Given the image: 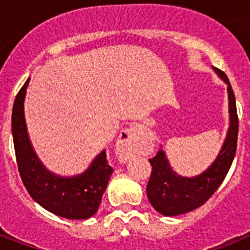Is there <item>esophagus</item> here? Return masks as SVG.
Returning <instances> with one entry per match:
<instances>
[{
    "label": "esophagus",
    "instance_id": "esophagus-1",
    "mask_svg": "<svg viewBox=\"0 0 250 250\" xmlns=\"http://www.w3.org/2000/svg\"><path fill=\"white\" fill-rule=\"evenodd\" d=\"M143 132H144V129L140 125H132L121 132L120 138L118 139V144H116L121 158L130 159L139 151Z\"/></svg>",
    "mask_w": 250,
    "mask_h": 250
}]
</instances>
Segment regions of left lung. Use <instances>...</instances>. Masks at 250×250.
Listing matches in <instances>:
<instances>
[{"label":"left lung","instance_id":"1","mask_svg":"<svg viewBox=\"0 0 250 250\" xmlns=\"http://www.w3.org/2000/svg\"><path fill=\"white\" fill-rule=\"evenodd\" d=\"M215 72L228 83L229 112L230 127L225 143L211 167L202 175L195 178H182L170 169L165 154L159 150L152 159H149L152 170L146 187V194L150 204L163 215L174 216L191 211L209 200L222 184L228 174L237 151L238 121L235 96L228 77L222 70L214 68Z\"/></svg>","mask_w":250,"mask_h":250}]
</instances>
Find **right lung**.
I'll use <instances>...</instances> for the list:
<instances>
[{"mask_svg": "<svg viewBox=\"0 0 250 250\" xmlns=\"http://www.w3.org/2000/svg\"><path fill=\"white\" fill-rule=\"evenodd\" d=\"M30 79L16 95L12 109V136L17 167L30 195L51 213L67 219H87L99 209L114 169L104 150L81 175L60 178L51 174L37 159L28 140L23 100Z\"/></svg>", "mask_w": 250, "mask_h": 250, "instance_id": "add662e5", "label": "right lung"}]
</instances>
